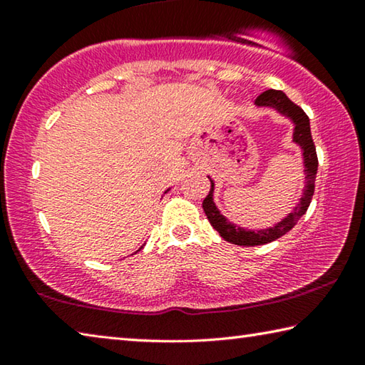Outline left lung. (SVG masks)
Instances as JSON below:
<instances>
[{"mask_svg":"<svg viewBox=\"0 0 365 365\" xmlns=\"http://www.w3.org/2000/svg\"><path fill=\"white\" fill-rule=\"evenodd\" d=\"M256 106L259 108H272L277 113L288 117L289 120L294 123L293 130V141L296 145L301 146L302 150V160H304V174H306V185L302 190V196L299 197V202L296 207L289 212L285 219H282L279 224H275L270 228H264V230H246L243 227H238L228 222L227 217L220 214V211L214 202V180H211V191L202 201V209L207 215V220L211 222V225L220 233V237L225 242H230L238 246H257L274 242V240L283 237L288 233L292 228L298 224V220L306 214L309 205L312 201L314 195V183H316L317 175V153L316 145L312 141L311 135V125H309V117L306 115L298 104H294L289 98L280 90H265L264 93L259 95L255 101Z\"/></svg>","mask_w":365,"mask_h":365,"instance_id":"1","label":"left lung"}]
</instances>
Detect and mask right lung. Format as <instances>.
<instances>
[{
	"label": "right lung",
	"mask_w": 365,
	"mask_h": 365,
	"mask_svg": "<svg viewBox=\"0 0 365 365\" xmlns=\"http://www.w3.org/2000/svg\"><path fill=\"white\" fill-rule=\"evenodd\" d=\"M168 191H169V190H168ZM168 191H165V193H168ZM140 250H141V248H140ZM140 250H138V251H140Z\"/></svg>",
	"instance_id": "right-lung-1"
}]
</instances>
